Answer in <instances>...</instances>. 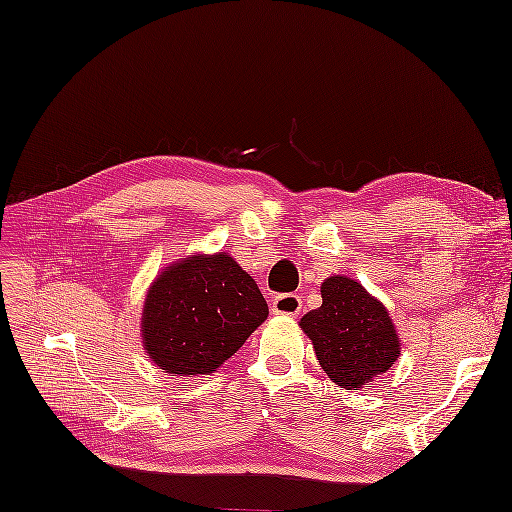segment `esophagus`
<instances>
[{"label": "esophagus", "mask_w": 512, "mask_h": 512, "mask_svg": "<svg viewBox=\"0 0 512 512\" xmlns=\"http://www.w3.org/2000/svg\"><path fill=\"white\" fill-rule=\"evenodd\" d=\"M303 301L299 294H279L272 299V312L285 314V316H296L301 312Z\"/></svg>", "instance_id": "34e87169"}]
</instances>
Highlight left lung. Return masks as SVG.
I'll return each mask as SVG.
<instances>
[{
    "label": "left lung",
    "mask_w": 512,
    "mask_h": 512,
    "mask_svg": "<svg viewBox=\"0 0 512 512\" xmlns=\"http://www.w3.org/2000/svg\"><path fill=\"white\" fill-rule=\"evenodd\" d=\"M323 305L301 318L316 358L334 384L360 390L397 362L401 340L386 307L362 283L334 275L320 285Z\"/></svg>",
    "instance_id": "1"
}]
</instances>
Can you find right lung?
<instances>
[{
	"mask_svg": "<svg viewBox=\"0 0 512 512\" xmlns=\"http://www.w3.org/2000/svg\"><path fill=\"white\" fill-rule=\"evenodd\" d=\"M266 318L264 294L231 255H192L152 281L141 314V340L165 373L209 375Z\"/></svg>",
	"mask_w": 512,
	"mask_h": 512,
	"instance_id": "1",
	"label": "right lung"
}]
</instances>
